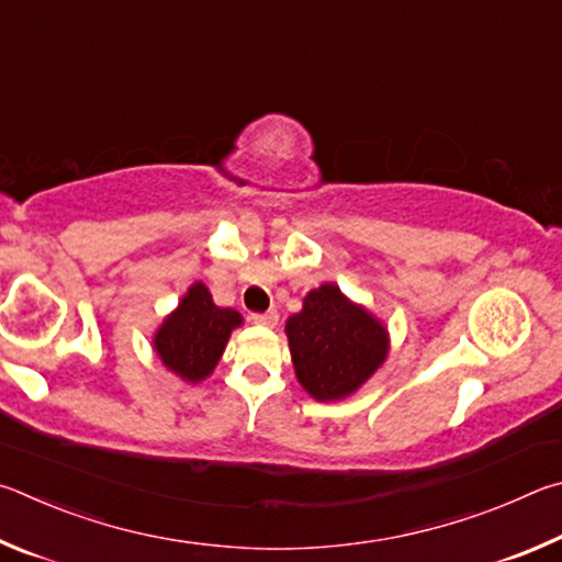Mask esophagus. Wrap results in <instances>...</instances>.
Wrapping results in <instances>:
<instances>
[{
  "label": "esophagus",
  "mask_w": 562,
  "mask_h": 562,
  "mask_svg": "<svg viewBox=\"0 0 562 562\" xmlns=\"http://www.w3.org/2000/svg\"><path fill=\"white\" fill-rule=\"evenodd\" d=\"M251 321H254V323H259V326L273 328L276 323H279V313H276V311H266V313H251Z\"/></svg>",
  "instance_id": "1"
}]
</instances>
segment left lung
Instances as JSON below:
<instances>
[{"label": "left lung", "mask_w": 562, "mask_h": 562, "mask_svg": "<svg viewBox=\"0 0 562 562\" xmlns=\"http://www.w3.org/2000/svg\"><path fill=\"white\" fill-rule=\"evenodd\" d=\"M296 378L311 397L342 400L366 385L387 358V328L362 306L323 283L286 321Z\"/></svg>", "instance_id": "obj_1"}]
</instances>
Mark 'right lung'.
Here are the masks:
<instances>
[{
	"label": "right lung",
	"instance_id": "right-lung-1",
	"mask_svg": "<svg viewBox=\"0 0 562 562\" xmlns=\"http://www.w3.org/2000/svg\"><path fill=\"white\" fill-rule=\"evenodd\" d=\"M236 326H241L239 313L214 306L210 289L196 281L157 328L155 352L184 382H200L212 375Z\"/></svg>",
	"mask_w": 562,
	"mask_h": 562
}]
</instances>
